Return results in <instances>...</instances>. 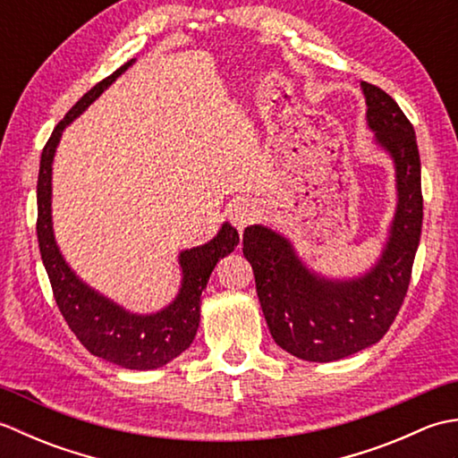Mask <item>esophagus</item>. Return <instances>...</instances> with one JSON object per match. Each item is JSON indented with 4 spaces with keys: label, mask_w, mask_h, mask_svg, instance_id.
I'll return each mask as SVG.
<instances>
[{
    "label": "esophagus",
    "mask_w": 458,
    "mask_h": 458,
    "mask_svg": "<svg viewBox=\"0 0 458 458\" xmlns=\"http://www.w3.org/2000/svg\"><path fill=\"white\" fill-rule=\"evenodd\" d=\"M256 216H258V208H256L254 202H240V204H236L234 208H232L230 222L234 224V226L242 232L250 222L256 220Z\"/></svg>",
    "instance_id": "1"
}]
</instances>
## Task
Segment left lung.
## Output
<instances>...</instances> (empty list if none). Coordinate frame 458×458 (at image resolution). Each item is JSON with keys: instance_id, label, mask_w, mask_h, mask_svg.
<instances>
[{"instance_id": "1", "label": "left lung", "mask_w": 458, "mask_h": 458, "mask_svg": "<svg viewBox=\"0 0 458 458\" xmlns=\"http://www.w3.org/2000/svg\"><path fill=\"white\" fill-rule=\"evenodd\" d=\"M366 122L394 161L397 204L382 256L366 274L330 279L307 267L293 244L261 224L244 230L266 323L276 343L307 362H333L376 344L400 310L421 238V161L415 130L390 94L362 82Z\"/></svg>"}]
</instances>
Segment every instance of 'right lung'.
<instances>
[{"label": "right lung", "instance_id": "right-lung-1", "mask_svg": "<svg viewBox=\"0 0 458 458\" xmlns=\"http://www.w3.org/2000/svg\"><path fill=\"white\" fill-rule=\"evenodd\" d=\"M135 63V58L120 66L76 102L64 120L58 122L41 153V167L37 181V238L41 259L51 279L58 309L76 338L94 356L128 369H157L184 352L194 340L200 323L202 291L218 261L234 251L240 236L228 222L222 224L218 234L197 248L179 254L181 287L171 303L157 313L138 315L125 310L112 299L74 274L66 264L55 240L53 230V159L64 128L74 122L122 72Z\"/></svg>", "mask_w": 458, "mask_h": 458}]
</instances>
